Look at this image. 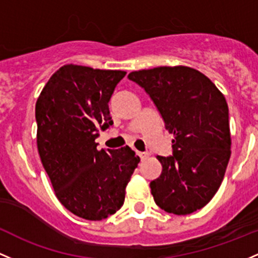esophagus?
Wrapping results in <instances>:
<instances>
[{
	"mask_svg": "<svg viewBox=\"0 0 258 258\" xmlns=\"http://www.w3.org/2000/svg\"><path fill=\"white\" fill-rule=\"evenodd\" d=\"M138 155H140V158L141 159H146V158H148V155H149V153H147V152H138L137 153Z\"/></svg>",
	"mask_w": 258,
	"mask_h": 258,
	"instance_id": "esophagus-1",
	"label": "esophagus"
}]
</instances>
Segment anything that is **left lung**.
Segmentation results:
<instances>
[{"label":"left lung","mask_w":258,"mask_h":258,"mask_svg":"<svg viewBox=\"0 0 258 258\" xmlns=\"http://www.w3.org/2000/svg\"><path fill=\"white\" fill-rule=\"evenodd\" d=\"M128 78L146 90L174 135L172 155L157 157L163 170L151 182L155 203L177 216L203 208L220 187L231 154L224 95L186 66L135 71Z\"/></svg>","instance_id":"left-lung-1"}]
</instances>
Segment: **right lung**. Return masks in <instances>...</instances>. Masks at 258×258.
I'll list each match as a JSON object with an SVG mask.
<instances>
[{"label": "right lung", "mask_w": 258, "mask_h": 258, "mask_svg": "<svg viewBox=\"0 0 258 258\" xmlns=\"http://www.w3.org/2000/svg\"><path fill=\"white\" fill-rule=\"evenodd\" d=\"M124 71L64 64L42 88L35 105L36 143L56 197L87 220H101L123 205L140 163L130 147L98 151V130L111 126L109 101Z\"/></svg>", "instance_id": "add662e5"}]
</instances>
